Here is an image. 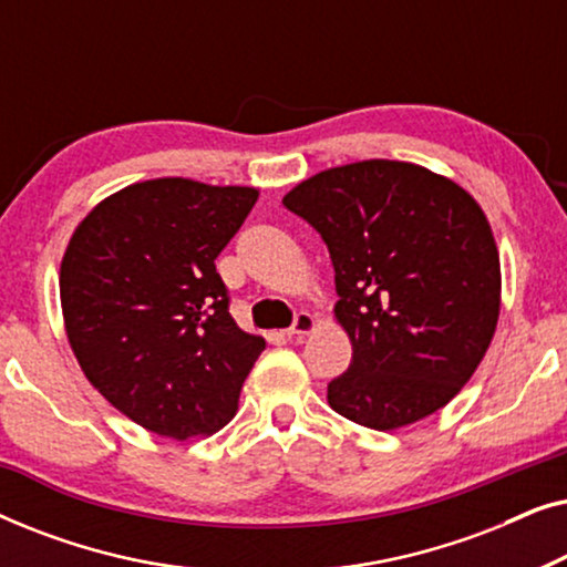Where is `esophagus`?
Returning <instances> with one entry per match:
<instances>
[{"label":"esophagus","instance_id":"34e87169","mask_svg":"<svg viewBox=\"0 0 567 567\" xmlns=\"http://www.w3.org/2000/svg\"><path fill=\"white\" fill-rule=\"evenodd\" d=\"M312 330H315V317L309 312H299L297 317H293L291 328L284 330V332L289 338H293V336H307V332H312Z\"/></svg>","mask_w":567,"mask_h":567}]
</instances>
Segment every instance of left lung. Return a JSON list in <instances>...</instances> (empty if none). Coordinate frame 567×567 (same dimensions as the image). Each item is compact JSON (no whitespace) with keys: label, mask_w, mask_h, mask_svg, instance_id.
<instances>
[{"label":"left lung","mask_w":567,"mask_h":567,"mask_svg":"<svg viewBox=\"0 0 567 567\" xmlns=\"http://www.w3.org/2000/svg\"><path fill=\"white\" fill-rule=\"evenodd\" d=\"M284 206L320 231L336 268L353 359L328 384L330 408L377 431L444 408L501 312L498 247L477 200L413 162L363 159L312 175Z\"/></svg>","instance_id":"1"}]
</instances>
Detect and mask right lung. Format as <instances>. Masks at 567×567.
I'll return each instance as SVG.
<instances>
[{"label":"right lung","mask_w":567,"mask_h":567,"mask_svg":"<svg viewBox=\"0 0 567 567\" xmlns=\"http://www.w3.org/2000/svg\"><path fill=\"white\" fill-rule=\"evenodd\" d=\"M258 200L243 185L134 183L92 208L61 260V312L90 384L146 431L208 436L266 348L239 330L216 258Z\"/></svg>","instance_id":"1"}]
</instances>
